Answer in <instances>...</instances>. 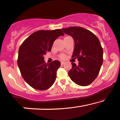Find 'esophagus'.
Segmentation results:
<instances>
[{
  "label": "esophagus",
  "instance_id": "1",
  "mask_svg": "<svg viewBox=\"0 0 120 120\" xmlns=\"http://www.w3.org/2000/svg\"><path fill=\"white\" fill-rule=\"evenodd\" d=\"M60 64H61L62 65H63V64H64V62H60Z\"/></svg>",
  "mask_w": 120,
  "mask_h": 120
}]
</instances>
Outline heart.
I'll list each match as a JSON object with an SVG mask.
<instances>
[{
    "label": "heart",
    "mask_w": 120,
    "mask_h": 120,
    "mask_svg": "<svg viewBox=\"0 0 120 120\" xmlns=\"http://www.w3.org/2000/svg\"><path fill=\"white\" fill-rule=\"evenodd\" d=\"M65 55L64 54H60V58L61 59V60H64V59L65 58Z\"/></svg>",
    "instance_id": "1"
}]
</instances>
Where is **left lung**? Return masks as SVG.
Returning <instances> with one entry per match:
<instances>
[{"mask_svg":"<svg viewBox=\"0 0 120 120\" xmlns=\"http://www.w3.org/2000/svg\"><path fill=\"white\" fill-rule=\"evenodd\" d=\"M62 30L74 38L72 58L79 61L78 65L71 63L68 75L78 85H89L98 76L103 64V50L100 41L92 32L82 27L71 26Z\"/></svg>","mask_w":120,"mask_h":120,"instance_id":"8db88e82","label":"left lung"}]
</instances>
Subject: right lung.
Wrapping results in <instances>:
<instances>
[{
	"label": "right lung",
	"mask_w": 120,
	"mask_h": 120,
	"mask_svg": "<svg viewBox=\"0 0 120 120\" xmlns=\"http://www.w3.org/2000/svg\"><path fill=\"white\" fill-rule=\"evenodd\" d=\"M64 33L60 29L41 30L30 35L20 46L17 64L25 81L38 90L49 88L56 81L58 60L46 64L44 56L52 49L55 40Z\"/></svg>",
	"instance_id": "add662e5"
}]
</instances>
